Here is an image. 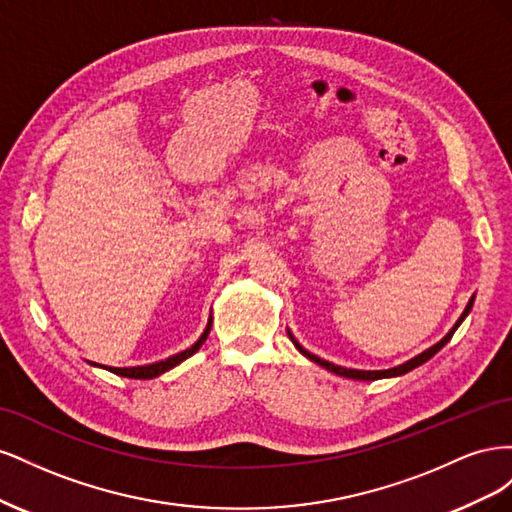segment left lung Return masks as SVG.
Instances as JSON below:
<instances>
[{
	"instance_id": "left-lung-1",
	"label": "left lung",
	"mask_w": 512,
	"mask_h": 512,
	"mask_svg": "<svg viewBox=\"0 0 512 512\" xmlns=\"http://www.w3.org/2000/svg\"><path fill=\"white\" fill-rule=\"evenodd\" d=\"M472 305H474V297L468 301V305H466V309H463V314L459 316V320L455 322V327L448 331L438 344H433L431 348H427L425 352H421V354H416L414 359H410V361H406V363H401V365H397V367H391V369H380V371H363V369H346V367H339V365H335V363H329V361H324V359H320V356H316V354H312V352H307L297 339L292 337V333L288 331V335H290V339H292V344L297 346V350L303 354V356H307L309 361H314L316 365H320V367H324V369H329V371H333V374H337V376H344V378H352V380H380V378H393V376H404V374H408V371H412L414 367H418V365H423V363H427L433 354L436 352H440L448 342H451V337H453V333L459 329V324L466 320V316L470 314V309H472Z\"/></svg>"
}]
</instances>
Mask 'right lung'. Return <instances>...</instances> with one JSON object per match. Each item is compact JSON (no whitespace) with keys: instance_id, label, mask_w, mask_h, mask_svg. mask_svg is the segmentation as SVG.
Instances as JSON below:
<instances>
[{"instance_id":"add662e5","label":"right lung","mask_w":512,"mask_h":512,"mask_svg":"<svg viewBox=\"0 0 512 512\" xmlns=\"http://www.w3.org/2000/svg\"><path fill=\"white\" fill-rule=\"evenodd\" d=\"M209 331H211V320H209V324H207L205 333L198 337V342H196L194 346H190L188 350H183V352H179V354L168 356V359L158 361V363L138 365V367H106V365H98V363H91V365H94V367H104V369H108V371H113V374H117V376L132 378V380H151V378H158L160 374H164V371L177 367L179 363H183L185 359H188V356H192L194 352H198V350H200V346L205 344V339H207Z\"/></svg>"}]
</instances>
